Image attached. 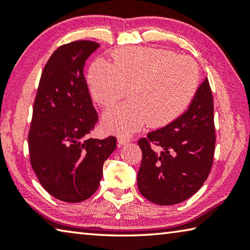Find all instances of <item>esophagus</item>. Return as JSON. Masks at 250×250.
Returning <instances> with one entry per match:
<instances>
[{"label":"esophagus","mask_w":250,"mask_h":250,"mask_svg":"<svg viewBox=\"0 0 250 250\" xmlns=\"http://www.w3.org/2000/svg\"><path fill=\"white\" fill-rule=\"evenodd\" d=\"M129 142H130V139L128 137H125V136H119L118 137V146H125L126 144H129Z\"/></svg>","instance_id":"esophagus-1"}]
</instances>
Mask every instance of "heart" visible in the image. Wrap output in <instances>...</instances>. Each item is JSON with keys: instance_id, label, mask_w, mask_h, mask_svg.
<instances>
[{"instance_id": "1", "label": "heart", "mask_w": 250, "mask_h": 250, "mask_svg": "<svg viewBox=\"0 0 250 250\" xmlns=\"http://www.w3.org/2000/svg\"><path fill=\"white\" fill-rule=\"evenodd\" d=\"M113 64L98 59L91 64L88 84L101 106L113 105L129 88L130 100L106 111L104 125L117 132H133L146 122L167 125L187 109L197 92L199 70L186 55L158 47L130 46L112 54Z\"/></svg>"}]
</instances>
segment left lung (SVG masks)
Segmentation results:
<instances>
[{"instance_id": "obj_1", "label": "left lung", "mask_w": 250, "mask_h": 250, "mask_svg": "<svg viewBox=\"0 0 250 250\" xmlns=\"http://www.w3.org/2000/svg\"><path fill=\"white\" fill-rule=\"evenodd\" d=\"M142 161L137 181L141 195L170 206L187 200L211 170L216 133L213 98L208 79L197 89L188 110L175 121L141 138Z\"/></svg>"}]
</instances>
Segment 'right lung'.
I'll return each mask as SVG.
<instances>
[{
	"label": "right lung",
	"instance_id": "obj_1",
	"mask_svg": "<svg viewBox=\"0 0 250 250\" xmlns=\"http://www.w3.org/2000/svg\"><path fill=\"white\" fill-rule=\"evenodd\" d=\"M100 44L74 41L46 62L35 96L29 131L30 162L40 184L65 203H81L97 191L116 137L92 139L98 122L83 66Z\"/></svg>",
	"mask_w": 250,
	"mask_h": 250
}]
</instances>
